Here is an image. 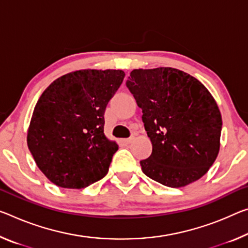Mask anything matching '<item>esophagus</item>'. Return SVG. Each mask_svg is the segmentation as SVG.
I'll use <instances>...</instances> for the list:
<instances>
[{
    "mask_svg": "<svg viewBox=\"0 0 248 248\" xmlns=\"http://www.w3.org/2000/svg\"><path fill=\"white\" fill-rule=\"evenodd\" d=\"M133 140H135V136H130V137H129V138L124 139V142L125 144H129V143H131Z\"/></svg>",
    "mask_w": 248,
    "mask_h": 248,
    "instance_id": "obj_1",
    "label": "esophagus"
}]
</instances>
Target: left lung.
<instances>
[{"label": "left lung", "mask_w": 248, "mask_h": 248, "mask_svg": "<svg viewBox=\"0 0 248 248\" xmlns=\"http://www.w3.org/2000/svg\"><path fill=\"white\" fill-rule=\"evenodd\" d=\"M142 109L152 153L141 160L149 178L186 186L209 171L219 151L222 117L201 81L171 67L133 69L125 82Z\"/></svg>", "instance_id": "left-lung-1"}]
</instances>
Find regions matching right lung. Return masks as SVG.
<instances>
[{
  "label": "right lung",
  "instance_id": "1",
  "mask_svg": "<svg viewBox=\"0 0 248 248\" xmlns=\"http://www.w3.org/2000/svg\"><path fill=\"white\" fill-rule=\"evenodd\" d=\"M124 78L123 70H76L54 80L39 97L27 145L50 182L84 188L108 173L118 144L105 136L104 115Z\"/></svg>",
  "mask_w": 248,
  "mask_h": 248
}]
</instances>
